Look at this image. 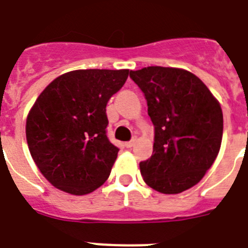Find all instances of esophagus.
<instances>
[{"label": "esophagus", "mask_w": 248, "mask_h": 248, "mask_svg": "<svg viewBox=\"0 0 248 248\" xmlns=\"http://www.w3.org/2000/svg\"><path fill=\"white\" fill-rule=\"evenodd\" d=\"M134 144H135V140H130V141L125 142V147L126 149H131L134 146Z\"/></svg>", "instance_id": "34e87169"}]
</instances>
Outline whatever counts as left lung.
<instances>
[{"label": "left lung", "instance_id": "left-lung-1", "mask_svg": "<svg viewBox=\"0 0 248 248\" xmlns=\"http://www.w3.org/2000/svg\"><path fill=\"white\" fill-rule=\"evenodd\" d=\"M155 128L154 151L140 162L145 183L163 194L189 189L214 163L222 139L221 107L195 75L174 67L130 71Z\"/></svg>", "mask_w": 248, "mask_h": 248}]
</instances>
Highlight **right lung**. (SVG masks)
Wrapping results in <instances>:
<instances>
[{
    "instance_id": "add662e5",
    "label": "right lung",
    "mask_w": 248,
    "mask_h": 248,
    "mask_svg": "<svg viewBox=\"0 0 248 248\" xmlns=\"http://www.w3.org/2000/svg\"><path fill=\"white\" fill-rule=\"evenodd\" d=\"M129 70H76L50 83L27 118L29 151L59 189L83 195L101 187L118 155L107 136L106 107Z\"/></svg>"
}]
</instances>
